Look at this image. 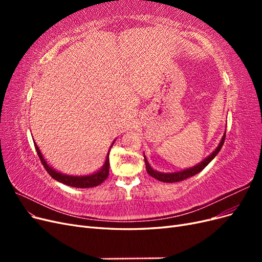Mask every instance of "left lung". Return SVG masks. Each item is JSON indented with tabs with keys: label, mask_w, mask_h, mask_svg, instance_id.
Segmentation results:
<instances>
[{
	"label": "left lung",
	"mask_w": 262,
	"mask_h": 262,
	"mask_svg": "<svg viewBox=\"0 0 262 262\" xmlns=\"http://www.w3.org/2000/svg\"><path fill=\"white\" fill-rule=\"evenodd\" d=\"M225 134H226V132L223 134V137H222V140L220 141L217 147L214 149L213 152L208 157H205L201 163L193 166V167L186 168L184 170L175 171V172H161V171H157V170H155V169H153L152 167H150V165L148 164L146 157L144 155V161H145V165H146V171L148 172V175H150L152 177H154L155 179L160 180V181H163V182H178V181H181V180H185V179H187L189 177H192V176L196 175L198 172H200L203 168H205V166H207L213 160V158L219 154L222 146H223V144H224Z\"/></svg>",
	"instance_id": "8db88e82"
}]
</instances>
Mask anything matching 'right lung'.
<instances>
[{
  "mask_svg": "<svg viewBox=\"0 0 262 262\" xmlns=\"http://www.w3.org/2000/svg\"><path fill=\"white\" fill-rule=\"evenodd\" d=\"M35 143V147L37 150V154L40 158V161L43 165V167L46 168V170L48 171L49 175L55 179L57 181L62 182V184L71 186V187H75V188H93V187H96L98 185H100L102 181H105L109 175V153H110V148H112L113 144L115 143V141L110 145V148L107 153V157H106V161L105 164L102 165V167L97 170L96 172L91 173V175H84V176H73V175H67V173H62L58 170H55L54 168H52L50 165H48V163L46 162V160L43 158L40 149H39L38 145Z\"/></svg>",
  "mask_w": 262,
  "mask_h": 262,
  "instance_id": "obj_1",
  "label": "right lung"
}]
</instances>
